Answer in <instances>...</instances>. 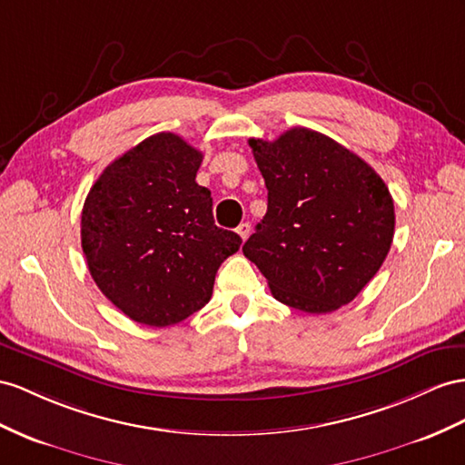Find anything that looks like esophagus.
<instances>
[{
    "instance_id": "esophagus-1",
    "label": "esophagus",
    "mask_w": 465,
    "mask_h": 465,
    "mask_svg": "<svg viewBox=\"0 0 465 465\" xmlns=\"http://www.w3.org/2000/svg\"><path fill=\"white\" fill-rule=\"evenodd\" d=\"M235 232L240 233V237H242V240L245 242L247 237H249V233H252V225H249L247 222H242L240 225H237V230H235Z\"/></svg>"
}]
</instances>
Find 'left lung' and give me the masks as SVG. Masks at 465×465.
Here are the masks:
<instances>
[{"mask_svg": "<svg viewBox=\"0 0 465 465\" xmlns=\"http://www.w3.org/2000/svg\"><path fill=\"white\" fill-rule=\"evenodd\" d=\"M267 186V213L243 245L272 296L308 314L351 302L375 277L395 233L387 184L328 135L292 127L249 139Z\"/></svg>", "mask_w": 465, "mask_h": 465, "instance_id": "8db88e82", "label": "left lung"}]
</instances>
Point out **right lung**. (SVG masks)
I'll list each match as a JSON object with an SVG mask.
<instances>
[{"label":"right lung","mask_w":465,"mask_h":465,"mask_svg":"<svg viewBox=\"0 0 465 465\" xmlns=\"http://www.w3.org/2000/svg\"><path fill=\"white\" fill-rule=\"evenodd\" d=\"M198 149L151 135L108 164L82 208V252L98 289L139 324L164 328L206 306L216 272L242 245L218 228L196 183Z\"/></svg>","instance_id":"obj_1"}]
</instances>
